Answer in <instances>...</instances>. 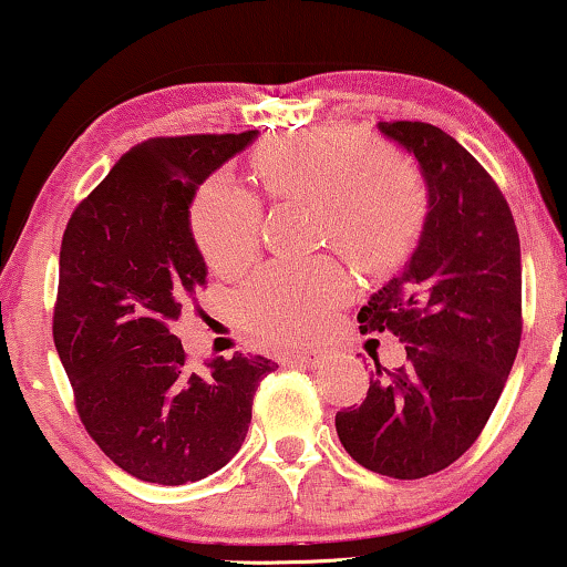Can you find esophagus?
I'll use <instances>...</instances> for the list:
<instances>
[{
    "label": "esophagus",
    "mask_w": 567,
    "mask_h": 567,
    "mask_svg": "<svg viewBox=\"0 0 567 567\" xmlns=\"http://www.w3.org/2000/svg\"><path fill=\"white\" fill-rule=\"evenodd\" d=\"M291 363H297V367H305V369H315L320 367V363L324 361V353L317 351V348H309V351H301V353H293Z\"/></svg>",
    "instance_id": "esophagus-1"
}]
</instances>
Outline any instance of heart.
I'll return each instance as SVG.
<instances>
[{"mask_svg":"<svg viewBox=\"0 0 567 567\" xmlns=\"http://www.w3.org/2000/svg\"><path fill=\"white\" fill-rule=\"evenodd\" d=\"M260 175L276 196L320 206L322 235L371 274L408 258L429 212L417 169L346 128L284 138L260 157ZM190 229L208 266L239 270L258 252V198L229 173H216L193 200ZM351 291V276L336 260H276L237 291L235 307L255 336L297 343L312 338Z\"/></svg>","mask_w":567,"mask_h":567,"instance_id":"1","label":"heart"}]
</instances>
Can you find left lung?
I'll list each match as a JSON object with an SVG mask.
<instances>
[{
  "instance_id": "obj_1",
  "label": "left lung",
  "mask_w": 567,
  "mask_h": 567,
  "mask_svg": "<svg viewBox=\"0 0 567 567\" xmlns=\"http://www.w3.org/2000/svg\"><path fill=\"white\" fill-rule=\"evenodd\" d=\"M413 154L429 190L421 239L367 307L361 332L390 330L408 363H377L367 400L336 415L361 467L417 480L475 444L522 343V245L503 193L464 146L421 121H379Z\"/></svg>"
}]
</instances>
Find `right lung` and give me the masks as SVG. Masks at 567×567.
<instances>
[{
    "label": "right lung",
    "instance_id": "1",
    "mask_svg": "<svg viewBox=\"0 0 567 567\" xmlns=\"http://www.w3.org/2000/svg\"><path fill=\"white\" fill-rule=\"evenodd\" d=\"M159 136L123 154L74 208L61 239L53 343L95 444L144 483L185 485L221 470L250 429L266 355L185 363L169 332L206 286L190 231L198 185L255 142Z\"/></svg>",
    "mask_w": 567,
    "mask_h": 567
}]
</instances>
